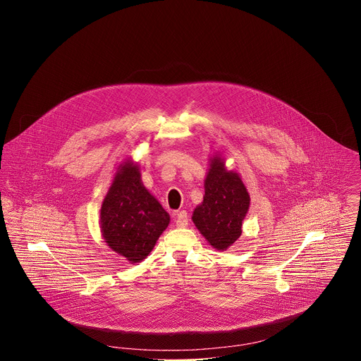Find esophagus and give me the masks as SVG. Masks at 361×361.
<instances>
[{
	"mask_svg": "<svg viewBox=\"0 0 361 361\" xmlns=\"http://www.w3.org/2000/svg\"><path fill=\"white\" fill-rule=\"evenodd\" d=\"M175 222H176V226H179V228L188 226V224H189V215H188V212H186L185 209L179 211V212L176 214Z\"/></svg>",
	"mask_w": 361,
	"mask_h": 361,
	"instance_id": "esophagus-1",
	"label": "esophagus"
}]
</instances>
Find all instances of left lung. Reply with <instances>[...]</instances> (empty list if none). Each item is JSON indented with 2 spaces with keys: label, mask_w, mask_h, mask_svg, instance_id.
Instances as JSON below:
<instances>
[{
  "label": "left lung",
  "mask_w": 361,
  "mask_h": 361,
  "mask_svg": "<svg viewBox=\"0 0 361 361\" xmlns=\"http://www.w3.org/2000/svg\"><path fill=\"white\" fill-rule=\"evenodd\" d=\"M249 206L250 196L240 176L228 171L219 155L209 158L203 203L195 208L192 219L214 249L224 252L240 238Z\"/></svg>",
  "instance_id": "obj_1"
}]
</instances>
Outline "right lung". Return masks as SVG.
Wrapping results in <instances>:
<instances>
[{"mask_svg":"<svg viewBox=\"0 0 361 361\" xmlns=\"http://www.w3.org/2000/svg\"><path fill=\"white\" fill-rule=\"evenodd\" d=\"M168 224L169 214L145 188L137 164H121L100 211L105 243L136 264L150 255Z\"/></svg>","mask_w":361,"mask_h":361,"instance_id":"right-lung-1","label":"right lung"}]
</instances>
